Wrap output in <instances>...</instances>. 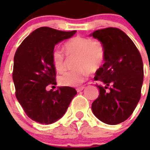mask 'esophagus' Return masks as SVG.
Wrapping results in <instances>:
<instances>
[{
    "instance_id": "34e87169",
    "label": "esophagus",
    "mask_w": 150,
    "mask_h": 150,
    "mask_svg": "<svg viewBox=\"0 0 150 150\" xmlns=\"http://www.w3.org/2000/svg\"><path fill=\"white\" fill-rule=\"evenodd\" d=\"M84 88L85 87L84 86H81V87H79V88H76V91H77V92H79V91H81L82 90H83L84 89Z\"/></svg>"
}]
</instances>
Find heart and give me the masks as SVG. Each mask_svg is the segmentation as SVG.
Segmentation results:
<instances>
[{"label":"heart","mask_w":150,"mask_h":150,"mask_svg":"<svg viewBox=\"0 0 150 150\" xmlns=\"http://www.w3.org/2000/svg\"><path fill=\"white\" fill-rule=\"evenodd\" d=\"M67 55H77L75 67L76 70L68 71L59 77L60 86H77L86 80L90 71L100 68L105 60L106 50L104 44L98 40L76 36L64 44ZM52 63L55 71L62 73L65 70V55L59 47L55 46L51 52Z\"/></svg>","instance_id":"heart-1"}]
</instances>
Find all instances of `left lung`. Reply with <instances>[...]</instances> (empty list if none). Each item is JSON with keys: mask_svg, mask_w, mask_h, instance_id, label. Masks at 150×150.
I'll use <instances>...</instances> for the list:
<instances>
[{"mask_svg": "<svg viewBox=\"0 0 150 150\" xmlns=\"http://www.w3.org/2000/svg\"><path fill=\"white\" fill-rule=\"evenodd\" d=\"M91 35L104 44L106 56L103 66L97 71L95 80L100 94L91 104L98 120L117 125L132 114L141 96L144 64L140 52L133 41L117 28H106Z\"/></svg>", "mask_w": 150, "mask_h": 150, "instance_id": "left-lung-1", "label": "left lung"}]
</instances>
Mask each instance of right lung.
Listing matches in <instances>:
<instances>
[{"label":"right lung","instance_id":"obj_1","mask_svg":"<svg viewBox=\"0 0 150 150\" xmlns=\"http://www.w3.org/2000/svg\"><path fill=\"white\" fill-rule=\"evenodd\" d=\"M76 30L62 31L49 27L36 29L22 42L14 55L13 79L16 97L30 119L41 124H51L60 119L77 94L72 87L56 85V71L51 59L52 50L60 41L71 38Z\"/></svg>","mask_w":150,"mask_h":150}]
</instances>
